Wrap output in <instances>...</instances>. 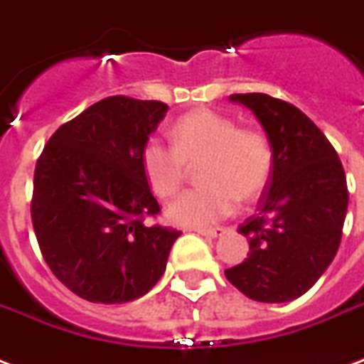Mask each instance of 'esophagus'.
I'll return each instance as SVG.
<instances>
[{"label": "esophagus", "instance_id": "34e87169", "mask_svg": "<svg viewBox=\"0 0 364 364\" xmlns=\"http://www.w3.org/2000/svg\"><path fill=\"white\" fill-rule=\"evenodd\" d=\"M196 232L202 234V236H208V238H217V236H221L225 232V228L223 227H198L194 228Z\"/></svg>", "mask_w": 364, "mask_h": 364}]
</instances>
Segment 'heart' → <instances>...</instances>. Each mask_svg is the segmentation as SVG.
<instances>
[{
  "label": "heart",
  "mask_w": 364,
  "mask_h": 364,
  "mask_svg": "<svg viewBox=\"0 0 364 364\" xmlns=\"http://www.w3.org/2000/svg\"><path fill=\"white\" fill-rule=\"evenodd\" d=\"M173 143L151 137L143 145L141 166L154 193L168 198L187 177L188 166H200L204 187L179 194L168 205L177 225H210L232 213L236 196L257 198L274 168L272 143L262 130L242 128L217 111H193L171 128Z\"/></svg>",
  "instance_id": "heart-1"
}]
</instances>
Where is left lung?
Segmentation results:
<instances>
[{"label": "left lung", "instance_id": "left-lung-1", "mask_svg": "<svg viewBox=\"0 0 364 364\" xmlns=\"http://www.w3.org/2000/svg\"><path fill=\"white\" fill-rule=\"evenodd\" d=\"M230 100L259 119L274 168L259 213L240 225L247 259L225 276L249 299L289 302L314 287L338 251L348 211L344 168L325 134L293 104L260 92Z\"/></svg>", "mask_w": 364, "mask_h": 364}]
</instances>
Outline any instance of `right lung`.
<instances>
[{
    "label": "right lung",
    "instance_id": "1",
    "mask_svg": "<svg viewBox=\"0 0 364 364\" xmlns=\"http://www.w3.org/2000/svg\"><path fill=\"white\" fill-rule=\"evenodd\" d=\"M166 111L156 100H100L60 126L37 159V243L54 276L88 302L122 304L149 293L181 234L145 225L160 205L141 151Z\"/></svg>",
    "mask_w": 364,
    "mask_h": 364
}]
</instances>
